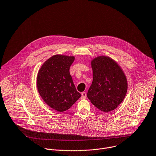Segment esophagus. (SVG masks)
I'll return each mask as SVG.
<instances>
[{
    "mask_svg": "<svg viewBox=\"0 0 156 156\" xmlns=\"http://www.w3.org/2000/svg\"><path fill=\"white\" fill-rule=\"evenodd\" d=\"M86 96H87L86 93L84 92H83L81 93V99H84V98H85L86 97Z\"/></svg>",
    "mask_w": 156,
    "mask_h": 156,
    "instance_id": "34e87169",
    "label": "esophagus"
}]
</instances>
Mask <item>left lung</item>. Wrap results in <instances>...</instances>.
<instances>
[{"mask_svg": "<svg viewBox=\"0 0 156 156\" xmlns=\"http://www.w3.org/2000/svg\"><path fill=\"white\" fill-rule=\"evenodd\" d=\"M93 80L87 92L92 104L103 112L116 109L124 100L128 88L126 76L113 59L106 56L90 61Z\"/></svg>", "mask_w": 156, "mask_h": 156, "instance_id": "8db88e82", "label": "left lung"}]
</instances>
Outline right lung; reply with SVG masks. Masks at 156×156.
Wrapping results in <instances>:
<instances>
[{
    "label": "right lung",
    "instance_id": "add662e5",
    "mask_svg": "<svg viewBox=\"0 0 156 156\" xmlns=\"http://www.w3.org/2000/svg\"><path fill=\"white\" fill-rule=\"evenodd\" d=\"M73 56L56 55L41 66L37 77L39 94L53 110L64 112L69 110L81 97L70 74Z\"/></svg>",
    "mask_w": 156,
    "mask_h": 156
}]
</instances>
